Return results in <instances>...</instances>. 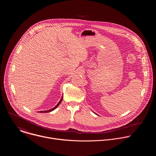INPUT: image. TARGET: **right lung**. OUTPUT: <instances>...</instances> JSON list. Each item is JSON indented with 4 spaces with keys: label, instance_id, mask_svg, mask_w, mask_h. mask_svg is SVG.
<instances>
[{
    "label": "right lung",
    "instance_id": "obj_1",
    "mask_svg": "<svg viewBox=\"0 0 156 156\" xmlns=\"http://www.w3.org/2000/svg\"><path fill=\"white\" fill-rule=\"evenodd\" d=\"M62 98H63V95H62V98H61V100L59 101V102L57 104V105L55 106V107H54L53 108H52V109H50V110H48V111H40V113H47V112H50L52 111H53V110H55L56 108H57L58 107V106L61 104V101H62Z\"/></svg>",
    "mask_w": 156,
    "mask_h": 156
}]
</instances>
